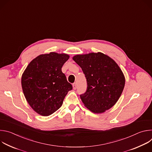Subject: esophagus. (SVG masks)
Here are the masks:
<instances>
[{"instance_id": "esophagus-1", "label": "esophagus", "mask_w": 152, "mask_h": 152, "mask_svg": "<svg viewBox=\"0 0 152 152\" xmlns=\"http://www.w3.org/2000/svg\"><path fill=\"white\" fill-rule=\"evenodd\" d=\"M76 87H77V85H76V83L75 82L73 83V88L74 90H76Z\"/></svg>"}]
</instances>
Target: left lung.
Instances as JSON below:
<instances>
[{"label": "left lung", "instance_id": "left-lung-1", "mask_svg": "<svg viewBox=\"0 0 152 152\" xmlns=\"http://www.w3.org/2000/svg\"><path fill=\"white\" fill-rule=\"evenodd\" d=\"M73 59L81 67L87 82L86 92L80 95L84 105L94 113L110 109L120 98L125 84L117 64L100 52L78 55Z\"/></svg>", "mask_w": 152, "mask_h": 152}]
</instances>
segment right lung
Wrapping results in <instances>:
<instances>
[{
	"mask_svg": "<svg viewBox=\"0 0 152 152\" xmlns=\"http://www.w3.org/2000/svg\"><path fill=\"white\" fill-rule=\"evenodd\" d=\"M69 58L67 54L55 52L40 55L29 64L23 73L21 86L24 95L38 114L48 116L54 113L73 89L61 70Z\"/></svg>",
	"mask_w": 152,
	"mask_h": 152,
	"instance_id": "add662e5",
	"label": "right lung"
}]
</instances>
